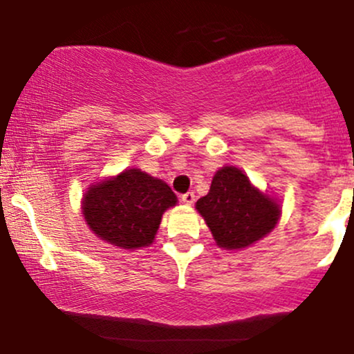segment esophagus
I'll use <instances>...</instances> for the list:
<instances>
[{
	"label": "esophagus",
	"mask_w": 354,
	"mask_h": 354,
	"mask_svg": "<svg viewBox=\"0 0 354 354\" xmlns=\"http://www.w3.org/2000/svg\"><path fill=\"white\" fill-rule=\"evenodd\" d=\"M181 202H183L185 205H193V203H195V193L193 192L185 193V195L181 196Z\"/></svg>",
	"instance_id": "esophagus-1"
}]
</instances>
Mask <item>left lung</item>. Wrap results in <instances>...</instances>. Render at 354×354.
I'll return each instance as SVG.
<instances>
[{
	"mask_svg": "<svg viewBox=\"0 0 354 354\" xmlns=\"http://www.w3.org/2000/svg\"><path fill=\"white\" fill-rule=\"evenodd\" d=\"M218 248L243 249L263 239L280 221V205L254 188L241 169L224 166L196 202Z\"/></svg>",
	"mask_w": 354,
	"mask_h": 354,
	"instance_id": "8db88e82",
	"label": "left lung"
}]
</instances>
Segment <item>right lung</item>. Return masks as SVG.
<instances>
[{
  "label": "right lung",
  "instance_id": "right-lung-1",
  "mask_svg": "<svg viewBox=\"0 0 354 354\" xmlns=\"http://www.w3.org/2000/svg\"><path fill=\"white\" fill-rule=\"evenodd\" d=\"M176 202L165 181L132 167L91 185L81 208L100 239L120 249H139L152 244L162 214Z\"/></svg>",
  "mask_w": 354,
  "mask_h": 354
}]
</instances>
